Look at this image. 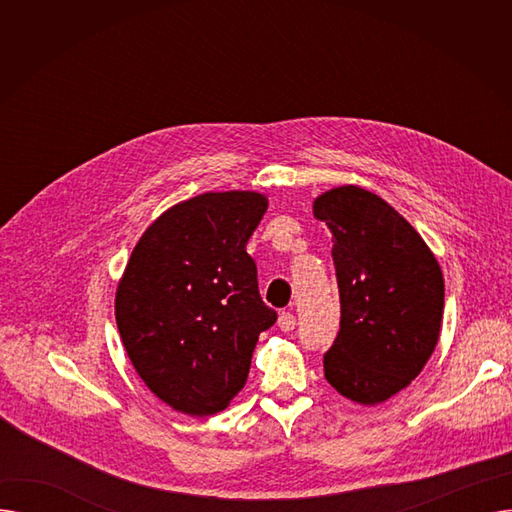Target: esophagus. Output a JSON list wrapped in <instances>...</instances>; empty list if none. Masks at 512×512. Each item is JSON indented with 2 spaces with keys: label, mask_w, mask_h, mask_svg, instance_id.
I'll return each mask as SVG.
<instances>
[{
  "label": "esophagus",
  "mask_w": 512,
  "mask_h": 512,
  "mask_svg": "<svg viewBox=\"0 0 512 512\" xmlns=\"http://www.w3.org/2000/svg\"><path fill=\"white\" fill-rule=\"evenodd\" d=\"M294 326H297V319H294L292 311H282L280 317H278V328L282 332H292Z\"/></svg>",
  "instance_id": "obj_1"
}]
</instances>
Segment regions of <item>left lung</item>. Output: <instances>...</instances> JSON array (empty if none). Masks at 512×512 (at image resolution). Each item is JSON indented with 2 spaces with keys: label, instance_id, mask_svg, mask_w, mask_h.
Segmentation results:
<instances>
[{
  "label": "left lung",
  "instance_id": "left-lung-1",
  "mask_svg": "<svg viewBox=\"0 0 512 512\" xmlns=\"http://www.w3.org/2000/svg\"><path fill=\"white\" fill-rule=\"evenodd\" d=\"M313 215L332 232L340 292L326 380L357 405H380L417 378L438 344L440 263L392 205L361 186L321 193Z\"/></svg>",
  "mask_w": 512,
  "mask_h": 512
}]
</instances>
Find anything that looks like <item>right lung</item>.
Wrapping results in <instances>:
<instances>
[{"label":"right lung","mask_w":512,"mask_h":512,"mask_svg":"<svg viewBox=\"0 0 512 512\" xmlns=\"http://www.w3.org/2000/svg\"><path fill=\"white\" fill-rule=\"evenodd\" d=\"M267 209L253 191L203 193L143 232L116 290V324L145 386L191 417L224 411L278 313L259 297L247 242Z\"/></svg>","instance_id":"add662e5"}]
</instances>
